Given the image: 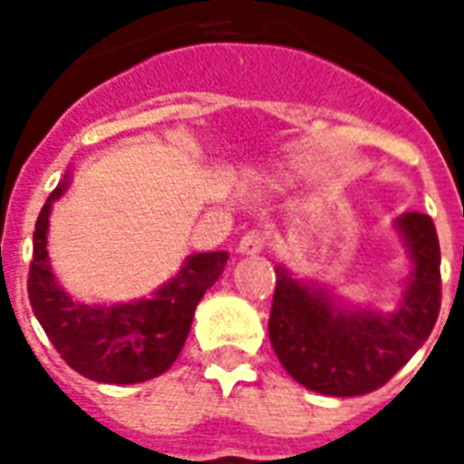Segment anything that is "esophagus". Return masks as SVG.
Returning <instances> with one entry per match:
<instances>
[{
    "mask_svg": "<svg viewBox=\"0 0 464 464\" xmlns=\"http://www.w3.org/2000/svg\"><path fill=\"white\" fill-rule=\"evenodd\" d=\"M264 246H266V235L259 232V229H252V232H246V235L239 239L237 252L242 254V256H256V254L264 252Z\"/></svg>",
    "mask_w": 464,
    "mask_h": 464,
    "instance_id": "obj_1",
    "label": "esophagus"
}]
</instances>
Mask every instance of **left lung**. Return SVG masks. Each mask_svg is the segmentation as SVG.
Returning a JSON list of instances; mask_svg holds the SVG:
<instances>
[{
	"label": "left lung",
	"mask_w": 464,
	"mask_h": 464,
	"mask_svg": "<svg viewBox=\"0 0 464 464\" xmlns=\"http://www.w3.org/2000/svg\"><path fill=\"white\" fill-rule=\"evenodd\" d=\"M413 261L393 313L343 308L325 288L295 281L278 266L269 337L291 377L325 396H360L384 386L433 333L440 313V245L433 219H396Z\"/></svg>",
	"instance_id": "8db88e82"
}]
</instances>
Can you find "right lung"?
Instances as JSON below:
<instances>
[{
    "mask_svg": "<svg viewBox=\"0 0 464 464\" xmlns=\"http://www.w3.org/2000/svg\"><path fill=\"white\" fill-rule=\"evenodd\" d=\"M48 195L34 229L29 301L48 340L65 364L102 384H139L159 377L176 362L193 325L198 303L225 271L227 252L193 254L151 298L117 305L72 301L55 281L48 261V215L63 195Z\"/></svg>",
    "mask_w": 464,
    "mask_h": 464,
    "instance_id": "add662e5",
    "label": "right lung"
}]
</instances>
